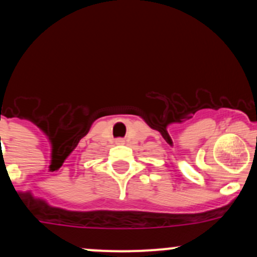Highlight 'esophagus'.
I'll list each match as a JSON object with an SVG mask.
<instances>
[{"mask_svg":"<svg viewBox=\"0 0 257 257\" xmlns=\"http://www.w3.org/2000/svg\"><path fill=\"white\" fill-rule=\"evenodd\" d=\"M117 143H118V144H122V143H123V140H117Z\"/></svg>","mask_w":257,"mask_h":257,"instance_id":"obj_1","label":"esophagus"}]
</instances>
